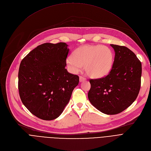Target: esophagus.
<instances>
[{
	"instance_id": "esophagus-1",
	"label": "esophagus",
	"mask_w": 151,
	"mask_h": 151,
	"mask_svg": "<svg viewBox=\"0 0 151 151\" xmlns=\"http://www.w3.org/2000/svg\"><path fill=\"white\" fill-rule=\"evenodd\" d=\"M86 79V78H85V77H83V76H79V81L80 82H82V81H85Z\"/></svg>"
}]
</instances>
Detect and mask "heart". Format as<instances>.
<instances>
[{
	"mask_svg": "<svg viewBox=\"0 0 151 151\" xmlns=\"http://www.w3.org/2000/svg\"><path fill=\"white\" fill-rule=\"evenodd\" d=\"M114 58V53L109 47L85 45L76 49L73 56L68 57L66 64L73 73L79 72L84 64V69L89 76L100 78L109 73Z\"/></svg>",
	"mask_w": 151,
	"mask_h": 151,
	"instance_id": "b5f03b06",
	"label": "heart"
}]
</instances>
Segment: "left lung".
Returning <instances> with one entry per match:
<instances>
[{"label":"left lung","instance_id":"obj_1","mask_svg":"<svg viewBox=\"0 0 151 151\" xmlns=\"http://www.w3.org/2000/svg\"><path fill=\"white\" fill-rule=\"evenodd\" d=\"M111 46L115 52L112 68L105 77L90 79L88 97L102 113L115 115L125 110L136 99L141 85L142 64L127 47Z\"/></svg>","mask_w":151,"mask_h":151}]
</instances>
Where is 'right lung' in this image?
Segmentation results:
<instances>
[{
	"label": "right lung",
	"instance_id": "obj_1",
	"mask_svg": "<svg viewBox=\"0 0 151 151\" xmlns=\"http://www.w3.org/2000/svg\"><path fill=\"white\" fill-rule=\"evenodd\" d=\"M66 43H45L21 61L18 90L21 101L35 116L43 120L58 118L69 103L79 78L69 73Z\"/></svg>",
	"mask_w": 151,
	"mask_h": 151
}]
</instances>
